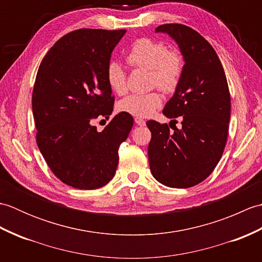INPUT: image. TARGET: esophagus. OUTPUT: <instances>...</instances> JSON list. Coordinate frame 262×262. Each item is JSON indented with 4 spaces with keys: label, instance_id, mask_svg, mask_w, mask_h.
Instances as JSON below:
<instances>
[{
    "label": "esophagus",
    "instance_id": "esophagus-1",
    "mask_svg": "<svg viewBox=\"0 0 262 262\" xmlns=\"http://www.w3.org/2000/svg\"><path fill=\"white\" fill-rule=\"evenodd\" d=\"M135 122H136L138 126H144V125H145V120H144L143 118H140V117H136Z\"/></svg>",
    "mask_w": 262,
    "mask_h": 262
}]
</instances>
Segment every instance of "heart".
Listing matches in <instances>:
<instances>
[{
  "mask_svg": "<svg viewBox=\"0 0 262 262\" xmlns=\"http://www.w3.org/2000/svg\"><path fill=\"white\" fill-rule=\"evenodd\" d=\"M128 63L136 68L151 71V82L164 92L177 88L182 74V58L177 52H170L163 42L148 38L138 39L127 55ZM107 81L114 92L122 94L127 90L126 72L118 62L109 63ZM162 100L158 93L130 94L118 103V110L135 117H148L157 110Z\"/></svg>",
  "mask_w": 262,
  "mask_h": 262,
  "instance_id": "obj_1",
  "label": "heart"
}]
</instances>
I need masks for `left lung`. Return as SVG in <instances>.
Segmentation results:
<instances>
[{
	"label": "left lung",
	"instance_id": "obj_1",
	"mask_svg": "<svg viewBox=\"0 0 262 262\" xmlns=\"http://www.w3.org/2000/svg\"><path fill=\"white\" fill-rule=\"evenodd\" d=\"M179 47L185 65L173 96L163 108L168 118L181 116L182 127L148 120L152 133L148 161L152 176L170 188H189L204 181L223 154L229 133L231 97L223 66L214 48L191 28L159 26Z\"/></svg>",
	"mask_w": 262,
	"mask_h": 262
}]
</instances>
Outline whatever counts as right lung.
Segmentation results:
<instances>
[{"label": "right lung", "instance_id": "right-lung-1", "mask_svg": "<svg viewBox=\"0 0 262 262\" xmlns=\"http://www.w3.org/2000/svg\"><path fill=\"white\" fill-rule=\"evenodd\" d=\"M126 30L80 29L62 37L43 57L32 92L37 145L58 179L92 190L113 179L119 145L134 124L119 113L102 132L98 117L113 114L107 68Z\"/></svg>", "mask_w": 262, "mask_h": 262}]
</instances>
